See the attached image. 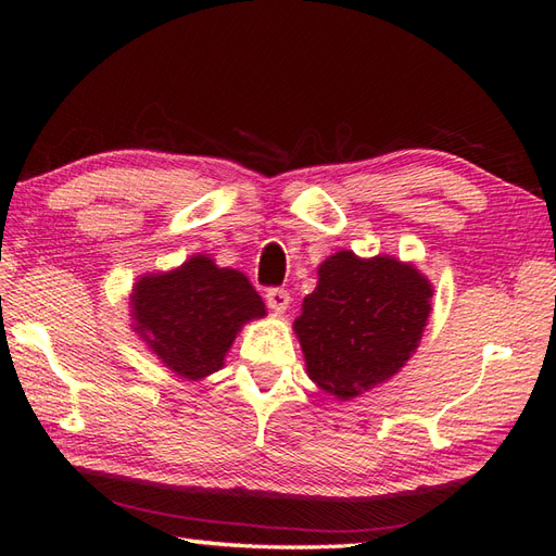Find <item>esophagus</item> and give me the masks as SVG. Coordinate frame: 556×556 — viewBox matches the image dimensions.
<instances>
[{"mask_svg":"<svg viewBox=\"0 0 556 556\" xmlns=\"http://www.w3.org/2000/svg\"><path fill=\"white\" fill-rule=\"evenodd\" d=\"M265 301H267V305L275 313H285L287 308H289V301H291V296H289V291L287 289H279V287H275V289H267V293H265Z\"/></svg>","mask_w":556,"mask_h":556,"instance_id":"1","label":"esophagus"}]
</instances>
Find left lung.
Listing matches in <instances>:
<instances>
[{"label":"left lung","mask_w":556,"mask_h":556,"mask_svg":"<svg viewBox=\"0 0 556 556\" xmlns=\"http://www.w3.org/2000/svg\"><path fill=\"white\" fill-rule=\"evenodd\" d=\"M432 285L392 255H329L293 323L311 380L341 401L396 375L416 353Z\"/></svg>","instance_id":"obj_1"}]
</instances>
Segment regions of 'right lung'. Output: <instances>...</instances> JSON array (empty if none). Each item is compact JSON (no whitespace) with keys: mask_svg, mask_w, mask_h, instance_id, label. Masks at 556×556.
Instances as JSON below:
<instances>
[{"mask_svg":"<svg viewBox=\"0 0 556 556\" xmlns=\"http://www.w3.org/2000/svg\"><path fill=\"white\" fill-rule=\"evenodd\" d=\"M263 315L265 303L248 277L217 267L207 255L143 275L131 293L134 332L172 372L191 382L217 372L241 327Z\"/></svg>","mask_w":556,"mask_h":556,"instance_id":"obj_1","label":"right lung"}]
</instances>
